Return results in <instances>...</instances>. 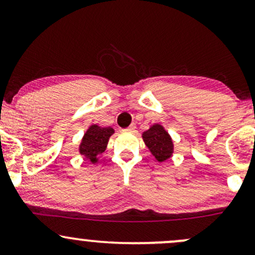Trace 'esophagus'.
Segmentation results:
<instances>
[{
  "instance_id": "esophagus-1",
  "label": "esophagus",
  "mask_w": 255,
  "mask_h": 255,
  "mask_svg": "<svg viewBox=\"0 0 255 255\" xmlns=\"http://www.w3.org/2000/svg\"><path fill=\"white\" fill-rule=\"evenodd\" d=\"M135 128H136L135 127V124H131L129 127H128L126 130H127V131H134V130H135Z\"/></svg>"
}]
</instances>
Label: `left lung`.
I'll return each mask as SVG.
<instances>
[{"label":"left lung","mask_w":255,"mask_h":255,"mask_svg":"<svg viewBox=\"0 0 255 255\" xmlns=\"http://www.w3.org/2000/svg\"><path fill=\"white\" fill-rule=\"evenodd\" d=\"M142 139L158 162H164L172 156L174 144H172L170 135L163 128V126H151L150 129L142 133Z\"/></svg>","instance_id":"8db88e82"}]
</instances>
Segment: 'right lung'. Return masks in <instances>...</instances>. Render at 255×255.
<instances>
[{"label": "right lung", "mask_w": 255, "mask_h": 255, "mask_svg": "<svg viewBox=\"0 0 255 255\" xmlns=\"http://www.w3.org/2000/svg\"><path fill=\"white\" fill-rule=\"evenodd\" d=\"M113 133L114 129L111 127H99L97 125H92L84 134L81 144L79 146L80 154L87 158L91 163H97L99 154L105 151Z\"/></svg>", "instance_id": "right-lung-1"}]
</instances>
